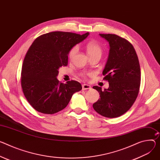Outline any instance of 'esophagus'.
<instances>
[{"label":"esophagus","instance_id":"1","mask_svg":"<svg viewBox=\"0 0 160 160\" xmlns=\"http://www.w3.org/2000/svg\"><path fill=\"white\" fill-rule=\"evenodd\" d=\"M88 89H91V85L88 84H83L82 85V90H88Z\"/></svg>","mask_w":160,"mask_h":160}]
</instances>
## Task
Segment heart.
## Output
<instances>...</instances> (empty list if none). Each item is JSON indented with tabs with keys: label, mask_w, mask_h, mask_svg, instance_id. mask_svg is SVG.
I'll use <instances>...</instances> for the list:
<instances>
[{
	"label": "heart",
	"mask_w": 160,
	"mask_h": 160,
	"mask_svg": "<svg viewBox=\"0 0 160 160\" xmlns=\"http://www.w3.org/2000/svg\"><path fill=\"white\" fill-rule=\"evenodd\" d=\"M86 50L88 52V55L90 57L94 55H100L102 54V48L98 42L95 41H90L86 45ZM77 47H74L72 48L69 52V59H72L73 56L77 52Z\"/></svg>",
	"instance_id": "b5f03b06"
}]
</instances>
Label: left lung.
Returning <instances> with one entry per match:
<instances>
[{
	"label": "left lung",
	"instance_id": "8db88e82",
	"mask_svg": "<svg viewBox=\"0 0 160 160\" xmlns=\"http://www.w3.org/2000/svg\"><path fill=\"white\" fill-rule=\"evenodd\" d=\"M109 43L108 60L103 71L109 88L102 91L94 86L100 95L93 104L94 110L108 118L119 117L135 101L140 85V68L133 46L124 38L112 34H99Z\"/></svg>",
	"mask_w": 160,
	"mask_h": 160
}]
</instances>
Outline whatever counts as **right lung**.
Returning <instances> with one entry per match:
<instances>
[{"label": "right lung", "instance_id": "obj_1", "mask_svg": "<svg viewBox=\"0 0 160 160\" xmlns=\"http://www.w3.org/2000/svg\"><path fill=\"white\" fill-rule=\"evenodd\" d=\"M89 34L52 32L37 38L28 48L22 65L21 85L25 98L36 110L57 113L67 107L72 94L82 90L78 82L63 83L57 77L59 69L68 65L71 49Z\"/></svg>", "mask_w": 160, "mask_h": 160}]
</instances>
